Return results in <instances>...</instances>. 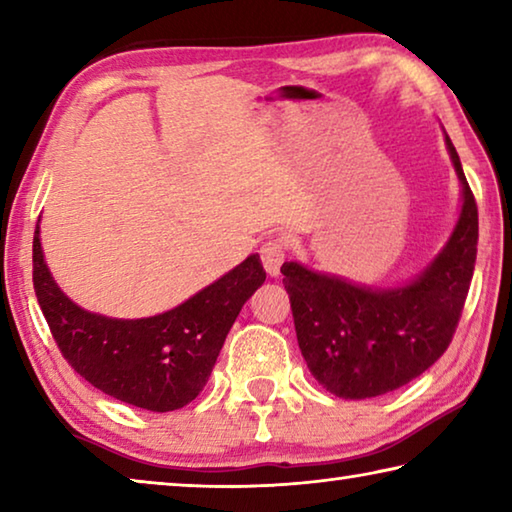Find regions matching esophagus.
Listing matches in <instances>:
<instances>
[{
    "mask_svg": "<svg viewBox=\"0 0 512 512\" xmlns=\"http://www.w3.org/2000/svg\"><path fill=\"white\" fill-rule=\"evenodd\" d=\"M284 255H287V246H284L282 239H268L264 241L262 248H259V257H262V264L268 275L280 273Z\"/></svg>",
    "mask_w": 512,
    "mask_h": 512,
    "instance_id": "esophagus-1",
    "label": "esophagus"
}]
</instances>
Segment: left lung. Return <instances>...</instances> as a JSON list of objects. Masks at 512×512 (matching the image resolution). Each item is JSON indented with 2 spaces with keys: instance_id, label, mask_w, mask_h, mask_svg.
Instances as JSON below:
<instances>
[{
  "instance_id": "1",
  "label": "left lung",
  "mask_w": 512,
  "mask_h": 512,
  "mask_svg": "<svg viewBox=\"0 0 512 512\" xmlns=\"http://www.w3.org/2000/svg\"><path fill=\"white\" fill-rule=\"evenodd\" d=\"M445 144L461 183V212L443 250L413 280L366 287L300 262L282 264L302 357L318 384L343 400L409 384L452 343L474 273L479 212L447 133Z\"/></svg>"
}]
</instances>
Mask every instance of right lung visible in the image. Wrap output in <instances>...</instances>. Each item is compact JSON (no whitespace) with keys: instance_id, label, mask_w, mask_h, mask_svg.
Listing matches in <instances>:
<instances>
[{"instance_id":"obj_1","label":"right lung","mask_w":512,"mask_h":512,"mask_svg":"<svg viewBox=\"0 0 512 512\" xmlns=\"http://www.w3.org/2000/svg\"><path fill=\"white\" fill-rule=\"evenodd\" d=\"M266 280L253 253L183 305L149 318H110L69 300L33 235V287L60 352L79 375L115 400L167 413L196 400L232 323Z\"/></svg>"}]
</instances>
